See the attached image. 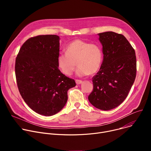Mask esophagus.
Returning a JSON list of instances; mask_svg holds the SVG:
<instances>
[{"label":"esophagus","mask_w":151,"mask_h":151,"mask_svg":"<svg viewBox=\"0 0 151 151\" xmlns=\"http://www.w3.org/2000/svg\"><path fill=\"white\" fill-rule=\"evenodd\" d=\"M75 82H76V83L77 85H79V84H81V83H82V81L81 80H79V79H76V80L75 81Z\"/></svg>","instance_id":"esophagus-1"}]
</instances>
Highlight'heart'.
Returning <instances> with one entry per match:
<instances>
[{
    "label": "heart",
    "instance_id": "heart-1",
    "mask_svg": "<svg viewBox=\"0 0 151 151\" xmlns=\"http://www.w3.org/2000/svg\"><path fill=\"white\" fill-rule=\"evenodd\" d=\"M102 59V50L99 45L76 39L66 47V52L58 55L57 66L63 73L69 76L74 71L76 62L79 67L76 74L82 77L96 73L101 66Z\"/></svg>",
    "mask_w": 151,
    "mask_h": 151
}]
</instances>
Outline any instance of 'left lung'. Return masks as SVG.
<instances>
[{"instance_id":"1","label":"left lung","mask_w":151,"mask_h":151,"mask_svg":"<svg viewBox=\"0 0 151 151\" xmlns=\"http://www.w3.org/2000/svg\"><path fill=\"white\" fill-rule=\"evenodd\" d=\"M98 35L103 60L99 71L92 78L93 90L88 100L96 108L109 111L127 97L136 76V57L124 35L113 32Z\"/></svg>"}]
</instances>
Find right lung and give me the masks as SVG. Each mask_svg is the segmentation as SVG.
<instances>
[{
    "mask_svg": "<svg viewBox=\"0 0 151 151\" xmlns=\"http://www.w3.org/2000/svg\"><path fill=\"white\" fill-rule=\"evenodd\" d=\"M60 37L39 35L27 39L15 60V76L19 93L35 112L52 116L68 101V91L76 83L63 74L57 66Z\"/></svg>",
    "mask_w": 151,
    "mask_h": 151,
    "instance_id": "right-lung-1",
    "label": "right lung"
}]
</instances>
